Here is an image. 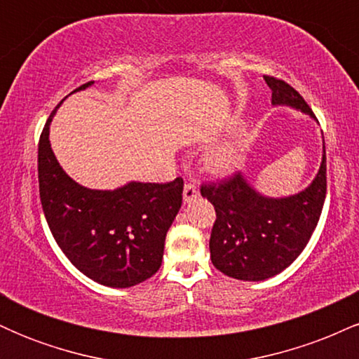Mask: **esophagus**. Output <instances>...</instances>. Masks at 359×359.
<instances>
[{"instance_id":"obj_1","label":"esophagus","mask_w":359,"mask_h":359,"mask_svg":"<svg viewBox=\"0 0 359 359\" xmlns=\"http://www.w3.org/2000/svg\"><path fill=\"white\" fill-rule=\"evenodd\" d=\"M182 196H184V203L185 204L192 203L194 199H197V197H199V189H197L194 184H185Z\"/></svg>"}]
</instances>
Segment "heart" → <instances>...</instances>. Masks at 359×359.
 <instances>
[{"label": "heart", "instance_id": "obj_1", "mask_svg": "<svg viewBox=\"0 0 359 359\" xmlns=\"http://www.w3.org/2000/svg\"><path fill=\"white\" fill-rule=\"evenodd\" d=\"M246 148H248V142L240 135V137L211 148L205 155V163H208L209 170L217 175L233 174L245 160Z\"/></svg>", "mask_w": 359, "mask_h": 359}]
</instances>
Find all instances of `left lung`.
Returning a JSON list of instances; mask_svg holds the SVG:
<instances>
[{"label": "left lung", "instance_id": "1", "mask_svg": "<svg viewBox=\"0 0 359 359\" xmlns=\"http://www.w3.org/2000/svg\"><path fill=\"white\" fill-rule=\"evenodd\" d=\"M271 89V106H285L314 113L304 97L287 82L265 76ZM203 197L216 209L209 250L211 262L228 277L262 282L283 271L302 253L314 233L325 199V147L323 160L311 184L290 196H266L238 174L231 180L204 185Z\"/></svg>", "mask_w": 359, "mask_h": 359}]
</instances>
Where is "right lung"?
Instances as JSON below:
<instances>
[{
  "label": "right lung",
  "instance_id": "add662e5",
  "mask_svg": "<svg viewBox=\"0 0 359 359\" xmlns=\"http://www.w3.org/2000/svg\"><path fill=\"white\" fill-rule=\"evenodd\" d=\"M55 111L39 143L40 201L48 228L86 277L113 288L138 285L162 265L167 231L182 205V179L168 184L131 180L104 191L84 187L60 167L50 147Z\"/></svg>",
  "mask_w": 359,
  "mask_h": 359
}]
</instances>
